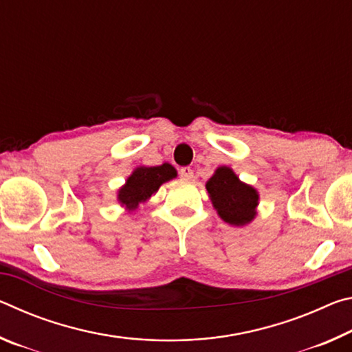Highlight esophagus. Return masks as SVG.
Listing matches in <instances>:
<instances>
[{
	"mask_svg": "<svg viewBox=\"0 0 352 352\" xmlns=\"http://www.w3.org/2000/svg\"><path fill=\"white\" fill-rule=\"evenodd\" d=\"M178 174H180V177L183 178V180H190V178L194 177V170L184 166V168H182L180 170H178Z\"/></svg>",
	"mask_w": 352,
	"mask_h": 352,
	"instance_id": "1",
	"label": "esophagus"
}]
</instances>
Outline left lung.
I'll return each instance as SVG.
<instances>
[{"mask_svg": "<svg viewBox=\"0 0 352 352\" xmlns=\"http://www.w3.org/2000/svg\"><path fill=\"white\" fill-rule=\"evenodd\" d=\"M206 189L219 216L230 225H245L256 216L258 192L242 183L230 168H219L208 180Z\"/></svg>", "mask_w": 352, "mask_h": 352, "instance_id": "obj_1", "label": "left lung"}]
</instances>
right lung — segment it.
<instances>
[{
    "label": "right lung",
    "instance_id": "right-lung-1",
    "mask_svg": "<svg viewBox=\"0 0 352 352\" xmlns=\"http://www.w3.org/2000/svg\"><path fill=\"white\" fill-rule=\"evenodd\" d=\"M175 175L177 170L168 163L153 168H138L119 189L118 199L129 210H135L141 201L152 197L164 182H169Z\"/></svg>",
    "mask_w": 352,
    "mask_h": 352
}]
</instances>
